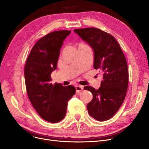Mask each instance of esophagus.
Wrapping results in <instances>:
<instances>
[{"mask_svg": "<svg viewBox=\"0 0 149 149\" xmlns=\"http://www.w3.org/2000/svg\"><path fill=\"white\" fill-rule=\"evenodd\" d=\"M75 89H76V92H79L83 90V88L82 86H77L75 87Z\"/></svg>", "mask_w": 149, "mask_h": 149, "instance_id": "esophagus-1", "label": "esophagus"}]
</instances>
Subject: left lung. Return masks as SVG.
Instances as JSON below:
<instances>
[{
    "label": "left lung",
    "mask_w": 149,
    "mask_h": 149,
    "mask_svg": "<svg viewBox=\"0 0 149 149\" xmlns=\"http://www.w3.org/2000/svg\"><path fill=\"white\" fill-rule=\"evenodd\" d=\"M74 31L92 48L93 68L103 72L98 89L89 86L84 88L93 95L87 105L88 113L98 121L108 120L118 111L126 97L129 81L126 59L120 45L111 34L95 28Z\"/></svg>",
    "instance_id": "1"
}]
</instances>
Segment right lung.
<instances>
[{
	"mask_svg": "<svg viewBox=\"0 0 149 149\" xmlns=\"http://www.w3.org/2000/svg\"><path fill=\"white\" fill-rule=\"evenodd\" d=\"M71 31H54L37 42L25 66L27 94L31 104L42 118L56 123L65 118L68 101L75 93L71 85L51 83V74L57 69L60 49Z\"/></svg>",
	"mask_w": 149,
	"mask_h": 149,
	"instance_id": "right-lung-1",
	"label": "right lung"
}]
</instances>
